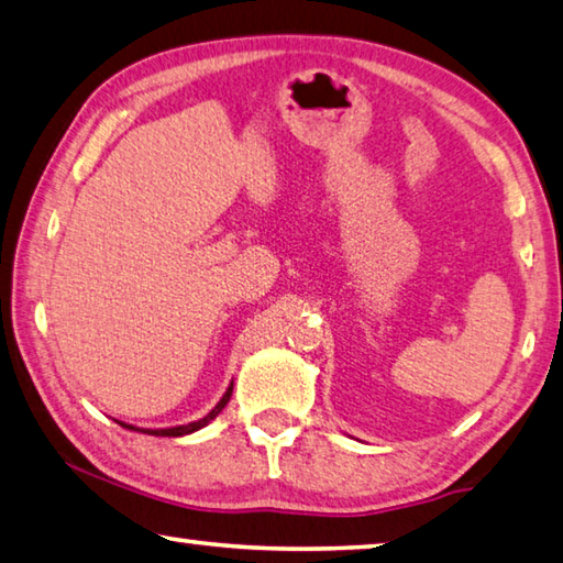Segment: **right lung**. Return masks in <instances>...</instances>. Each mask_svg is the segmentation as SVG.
Here are the masks:
<instances>
[{"label": "right lung", "instance_id": "add662e5", "mask_svg": "<svg viewBox=\"0 0 563 563\" xmlns=\"http://www.w3.org/2000/svg\"><path fill=\"white\" fill-rule=\"evenodd\" d=\"M231 391H233V384L229 386V391L223 394V398L221 401L211 408V413H207L203 418H199V421H194V423H187V426H177V428H162V431H142V433H152V435H169V438H177V435H187V433H194V431H199V428H203L207 426L211 418H217L219 413H221V408L229 404V398H231ZM125 426V423H122ZM125 428H130V431H140V428H135V426H125Z\"/></svg>", "mask_w": 563, "mask_h": 563}]
</instances>
